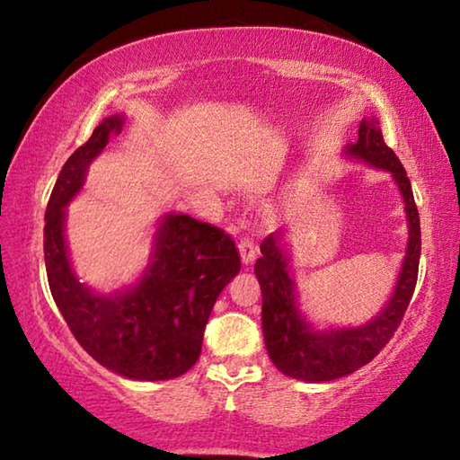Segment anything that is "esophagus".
<instances>
[{"label":"esophagus","instance_id":"1","mask_svg":"<svg viewBox=\"0 0 460 460\" xmlns=\"http://www.w3.org/2000/svg\"><path fill=\"white\" fill-rule=\"evenodd\" d=\"M239 253H241V261L252 263L255 260V253H258V247H255V241L252 237H241L239 241Z\"/></svg>","mask_w":460,"mask_h":460}]
</instances>
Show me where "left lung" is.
<instances>
[{
  "mask_svg": "<svg viewBox=\"0 0 460 460\" xmlns=\"http://www.w3.org/2000/svg\"><path fill=\"white\" fill-rule=\"evenodd\" d=\"M347 155L392 172L406 202L410 223L408 249L394 296L371 323L357 329L318 332L296 306V284L288 271L282 233L276 231L261 241V258L255 261V276L261 286V326L268 355L284 376L310 384L345 377L379 355L398 331L418 279L420 247H422L418 207L406 170L392 147L384 142L376 118L361 121L359 139L357 144L347 146Z\"/></svg>",
  "mask_w": 460,
  "mask_h": 460,
  "instance_id": "8db88e82",
  "label": "left lung"
}]
</instances>
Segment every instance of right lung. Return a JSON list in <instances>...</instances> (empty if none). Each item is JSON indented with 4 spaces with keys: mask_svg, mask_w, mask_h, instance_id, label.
Here are the masks:
<instances>
[{
    "mask_svg": "<svg viewBox=\"0 0 460 460\" xmlns=\"http://www.w3.org/2000/svg\"><path fill=\"white\" fill-rule=\"evenodd\" d=\"M121 128V115L101 121L62 166L44 217L46 276L62 318L93 359L129 379H172L197 363L215 302L241 270L239 252L215 225L164 215L152 263L131 290L99 296L75 278L65 207L81 190L93 158Z\"/></svg>",
    "mask_w": 460,
    "mask_h": 460,
    "instance_id": "right-lung-1",
    "label": "right lung"
}]
</instances>
